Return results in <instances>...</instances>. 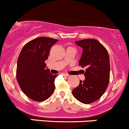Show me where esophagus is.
<instances>
[{"label":"esophagus","instance_id":"obj_1","mask_svg":"<svg viewBox=\"0 0 129 129\" xmlns=\"http://www.w3.org/2000/svg\"><path fill=\"white\" fill-rule=\"evenodd\" d=\"M63 76H67V77H68V76H70L69 75H68V74H66V73H63Z\"/></svg>","mask_w":129,"mask_h":129}]
</instances>
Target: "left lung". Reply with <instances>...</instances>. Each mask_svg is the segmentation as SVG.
I'll return each instance as SVG.
<instances>
[{
	"instance_id": "1",
	"label": "left lung",
	"mask_w": 129,
	"mask_h": 129,
	"mask_svg": "<svg viewBox=\"0 0 129 129\" xmlns=\"http://www.w3.org/2000/svg\"><path fill=\"white\" fill-rule=\"evenodd\" d=\"M83 49L79 66L85 67L83 81L72 91L73 96L85 104L98 100L107 88L110 77V60L108 51L98 40L85 39L75 41Z\"/></svg>"
}]
</instances>
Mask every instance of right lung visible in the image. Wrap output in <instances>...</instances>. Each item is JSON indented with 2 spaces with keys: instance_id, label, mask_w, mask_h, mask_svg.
<instances>
[{
  "instance_id": "right-lung-1",
  "label": "right lung",
  "mask_w": 129,
  "mask_h": 129,
  "mask_svg": "<svg viewBox=\"0 0 129 129\" xmlns=\"http://www.w3.org/2000/svg\"><path fill=\"white\" fill-rule=\"evenodd\" d=\"M58 41L48 37H39L23 47L17 60V79L22 90L33 100L43 102L54 90V80L58 75H52L46 67L51 46Z\"/></svg>"
}]
</instances>
